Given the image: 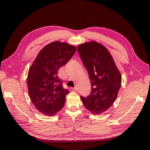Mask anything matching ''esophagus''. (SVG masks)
I'll return each mask as SVG.
<instances>
[{
	"label": "esophagus",
	"instance_id": "obj_1",
	"mask_svg": "<svg viewBox=\"0 0 150 150\" xmlns=\"http://www.w3.org/2000/svg\"><path fill=\"white\" fill-rule=\"evenodd\" d=\"M69 90H70V91H71V92H77V91H78L77 88L76 87H71L69 88Z\"/></svg>",
	"mask_w": 150,
	"mask_h": 150
}]
</instances>
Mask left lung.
<instances>
[{"label":"left lung","instance_id":"1","mask_svg":"<svg viewBox=\"0 0 150 150\" xmlns=\"http://www.w3.org/2000/svg\"><path fill=\"white\" fill-rule=\"evenodd\" d=\"M83 63L89 76L91 92L81 96L85 107L93 115L105 112L112 105L122 82L112 57L106 48L96 42H86L77 46Z\"/></svg>","mask_w":150,"mask_h":150}]
</instances>
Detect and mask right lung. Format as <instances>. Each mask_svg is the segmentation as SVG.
Masks as SVG:
<instances>
[{"instance_id":"1","label":"right lung","mask_w":150,"mask_h":150,"mask_svg":"<svg viewBox=\"0 0 150 150\" xmlns=\"http://www.w3.org/2000/svg\"><path fill=\"white\" fill-rule=\"evenodd\" d=\"M76 52L67 43L54 42L39 52L28 73L27 85L30 99L37 110L52 116L62 110L69 91L63 87L58 71Z\"/></svg>"}]
</instances>
